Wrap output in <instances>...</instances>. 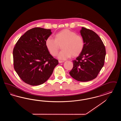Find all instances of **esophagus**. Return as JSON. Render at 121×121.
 Here are the masks:
<instances>
[{
  "label": "esophagus",
  "mask_w": 121,
  "mask_h": 121,
  "mask_svg": "<svg viewBox=\"0 0 121 121\" xmlns=\"http://www.w3.org/2000/svg\"><path fill=\"white\" fill-rule=\"evenodd\" d=\"M63 62H64V61H60V60H59V61H58V63H63Z\"/></svg>",
  "instance_id": "esophagus-1"
}]
</instances>
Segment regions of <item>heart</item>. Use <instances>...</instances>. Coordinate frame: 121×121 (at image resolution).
Masks as SVG:
<instances>
[{
  "label": "heart",
  "instance_id": "heart-1",
  "mask_svg": "<svg viewBox=\"0 0 121 121\" xmlns=\"http://www.w3.org/2000/svg\"><path fill=\"white\" fill-rule=\"evenodd\" d=\"M55 39L49 36L45 41V46L48 51L52 56H56L60 48L63 50L58 54L60 60H66L71 57L79 56L84 48V40L80 35L69 29H64L55 35Z\"/></svg>",
  "mask_w": 121,
  "mask_h": 121
}]
</instances>
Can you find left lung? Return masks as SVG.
<instances>
[{
	"label": "left lung",
	"mask_w": 121,
	"mask_h": 121,
	"mask_svg": "<svg viewBox=\"0 0 121 121\" xmlns=\"http://www.w3.org/2000/svg\"><path fill=\"white\" fill-rule=\"evenodd\" d=\"M80 34L84 40L83 50L69 72L75 80L87 82L95 78L104 65L106 49L100 38L91 30L82 27Z\"/></svg>",
	"instance_id": "8db88e82"
}]
</instances>
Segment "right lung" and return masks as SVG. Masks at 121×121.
Segmentation results:
<instances>
[{"mask_svg": "<svg viewBox=\"0 0 121 121\" xmlns=\"http://www.w3.org/2000/svg\"><path fill=\"white\" fill-rule=\"evenodd\" d=\"M51 29L34 28L18 40L13 50L14 69L21 79L32 86L39 85L50 78L58 64L45 46Z\"/></svg>", "mask_w": 121, "mask_h": 121, "instance_id": "right-lung-1", "label": "right lung"}]
</instances>
